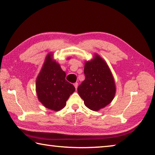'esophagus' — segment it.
<instances>
[{
	"label": "esophagus",
	"mask_w": 155,
	"mask_h": 155,
	"mask_svg": "<svg viewBox=\"0 0 155 155\" xmlns=\"http://www.w3.org/2000/svg\"><path fill=\"white\" fill-rule=\"evenodd\" d=\"M73 85H74L75 89H76V90H77V88H78V83L75 82V83H74V84H73Z\"/></svg>",
	"instance_id": "esophagus-1"
}]
</instances>
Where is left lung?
<instances>
[{
  "mask_svg": "<svg viewBox=\"0 0 155 155\" xmlns=\"http://www.w3.org/2000/svg\"><path fill=\"white\" fill-rule=\"evenodd\" d=\"M85 80L78 87L84 105L91 110L98 111L107 106L114 98L115 81L109 67L97 54L85 62Z\"/></svg>",
  "mask_w": 155,
  "mask_h": 155,
  "instance_id": "obj_1",
  "label": "left lung"
}]
</instances>
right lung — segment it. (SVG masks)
I'll list each match as a JSON object with an SVG mask.
<instances>
[{
	"label": "right lung",
	"mask_w": 155,
	"mask_h": 155,
	"mask_svg": "<svg viewBox=\"0 0 155 155\" xmlns=\"http://www.w3.org/2000/svg\"><path fill=\"white\" fill-rule=\"evenodd\" d=\"M66 73L49 53L36 80V92L39 101L48 109L59 111L66 105L69 96L75 91L65 80Z\"/></svg>",
	"instance_id": "obj_1"
}]
</instances>
